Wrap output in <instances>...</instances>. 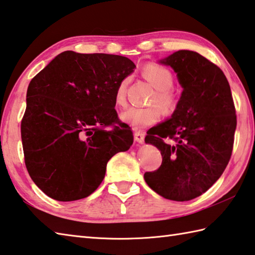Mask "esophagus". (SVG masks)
Segmentation results:
<instances>
[{
	"mask_svg": "<svg viewBox=\"0 0 255 255\" xmlns=\"http://www.w3.org/2000/svg\"><path fill=\"white\" fill-rule=\"evenodd\" d=\"M144 137H145L144 133L139 132V131L135 133V135H134V139H135V141H136L137 143H139V144H142V143L144 142Z\"/></svg>",
	"mask_w": 255,
	"mask_h": 255,
	"instance_id": "1",
	"label": "esophagus"
}]
</instances>
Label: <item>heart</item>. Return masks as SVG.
Wrapping results in <instances>:
<instances>
[{
    "label": "heart",
    "mask_w": 255,
    "mask_h": 255,
    "mask_svg": "<svg viewBox=\"0 0 255 255\" xmlns=\"http://www.w3.org/2000/svg\"><path fill=\"white\" fill-rule=\"evenodd\" d=\"M143 76L156 89V93L153 96L150 103H158L167 113L174 112L178 107L179 99L170 89L174 84V77L170 70L157 64H148L143 68ZM128 82V79H124L118 86L116 91V103L118 106L126 105ZM160 107L157 105L145 108L131 107L121 113L120 119L122 122L134 128H146L160 120L163 111L162 107Z\"/></svg>",
    "instance_id": "obj_1"
}]
</instances>
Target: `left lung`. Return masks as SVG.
<instances>
[{
  "label": "left lung",
  "instance_id": "1",
  "mask_svg": "<svg viewBox=\"0 0 255 255\" xmlns=\"http://www.w3.org/2000/svg\"><path fill=\"white\" fill-rule=\"evenodd\" d=\"M159 62L174 69L184 90L171 118L147 131L145 143L160 150L163 162L144 179L166 199L188 201L206 193L229 163L236 108L223 71L204 56L178 50Z\"/></svg>",
  "mask_w": 255,
  "mask_h": 255
}]
</instances>
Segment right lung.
I'll list each match as a JSON object with an SVG mask.
<instances>
[{"mask_svg":"<svg viewBox=\"0 0 255 255\" xmlns=\"http://www.w3.org/2000/svg\"><path fill=\"white\" fill-rule=\"evenodd\" d=\"M134 68L123 56L67 50L30 80L20 124L25 165L50 198L91 195L109 159L133 144L114 107L118 86Z\"/></svg>","mask_w":255,"mask_h":255,"instance_id":"1","label":"right lung"}]
</instances>
